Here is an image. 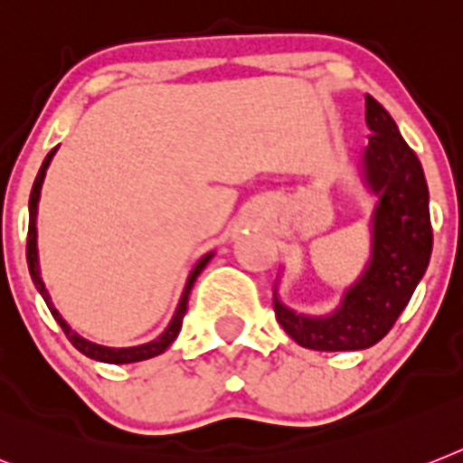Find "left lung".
<instances>
[{
  "label": "left lung",
  "instance_id": "obj_1",
  "mask_svg": "<svg viewBox=\"0 0 463 463\" xmlns=\"http://www.w3.org/2000/svg\"><path fill=\"white\" fill-rule=\"evenodd\" d=\"M364 101L372 135L362 170L369 189L378 194L369 267L331 317L296 315L274 298L279 324L298 345L309 350H364L381 341L410 303L433 250L429 184L421 163L400 137L388 110L369 94Z\"/></svg>",
  "mask_w": 463,
  "mask_h": 463
}]
</instances>
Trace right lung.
<instances>
[{"instance_id":"1","label":"right lung","mask_w":463,"mask_h":463,"mask_svg":"<svg viewBox=\"0 0 463 463\" xmlns=\"http://www.w3.org/2000/svg\"><path fill=\"white\" fill-rule=\"evenodd\" d=\"M53 154H56V148H52V151L47 154V158H44V163H42L40 172H37V177H34L33 191H30V224H28V248H25V255H28L30 277H33L34 288L42 293L44 303H47V307L52 309L53 319H56V322H59V326L63 328V334H66L68 341L78 347L80 353L87 354V357H91V360L106 362V364H132V362L151 360V357H156V354L165 353L167 347L172 345V341L177 338L179 328H182V319H184V315H186V303H189L191 286H194V281H196L198 274L203 272V267L208 265L210 258H213V253H208L205 258L198 260V265L194 267V272L189 274V281H186V288H184V293H182V300H179V307H177V312H175V317H172L170 326H167L165 331H163V335H158L156 341L146 343V345H137V347H103V345H97V343L85 341L82 335H78L71 326H68L66 319L59 315V309L52 305V298H49L47 288H44V281H42V277H40V267H37V227H34V217H37V201H40L42 182H44V175H47V167H49V163H52Z\"/></svg>"}]
</instances>
